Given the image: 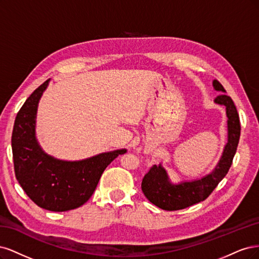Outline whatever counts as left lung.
<instances>
[{"label": "left lung", "mask_w": 259, "mask_h": 259, "mask_svg": "<svg viewBox=\"0 0 259 259\" xmlns=\"http://www.w3.org/2000/svg\"><path fill=\"white\" fill-rule=\"evenodd\" d=\"M213 87L216 91L226 93L216 79L213 80ZM224 94L214 99L216 104L226 107L227 115V143L224 147L220 161L212 172L201 179L183 181L178 184L171 182L168 172L161 163L152 166L143 178L141 187L145 197L156 206L165 211H177L201 202L211 195L219 183L226 177L237 152L241 126L235 103L230 97Z\"/></svg>", "instance_id": "obj_1"}]
</instances>
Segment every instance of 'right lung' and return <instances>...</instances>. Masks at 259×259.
<instances>
[{
	"mask_svg": "<svg viewBox=\"0 0 259 259\" xmlns=\"http://www.w3.org/2000/svg\"><path fill=\"white\" fill-rule=\"evenodd\" d=\"M43 82L27 99L15 119L12 149L16 179L39 207L64 212L79 207L93 196L103 171L126 148L101 153L87 159L66 161L46 154L36 135L38 102L48 87Z\"/></svg>",
	"mask_w": 259,
	"mask_h": 259,
	"instance_id": "right-lung-1",
	"label": "right lung"
}]
</instances>
